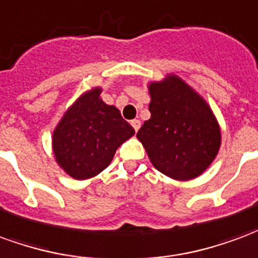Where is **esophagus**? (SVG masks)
<instances>
[{
    "instance_id": "1",
    "label": "esophagus",
    "mask_w": 258,
    "mask_h": 258,
    "mask_svg": "<svg viewBox=\"0 0 258 258\" xmlns=\"http://www.w3.org/2000/svg\"><path fill=\"white\" fill-rule=\"evenodd\" d=\"M131 125L133 126L135 132H138L139 129H140V125H142V123H140V120H139V119H133L132 122H131Z\"/></svg>"
}]
</instances>
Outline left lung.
I'll list each match as a JSON object with an SVG mask.
<instances>
[{
	"label": "left lung",
	"mask_w": 258,
	"mask_h": 258,
	"mask_svg": "<svg viewBox=\"0 0 258 258\" xmlns=\"http://www.w3.org/2000/svg\"><path fill=\"white\" fill-rule=\"evenodd\" d=\"M151 118L138 139L160 172L178 180L199 176L221 144L220 126L202 97L178 76L149 86Z\"/></svg>",
	"instance_id": "8db88e82"
}]
</instances>
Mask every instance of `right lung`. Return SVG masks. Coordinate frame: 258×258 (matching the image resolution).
I'll return each instance as SVG.
<instances>
[{"mask_svg": "<svg viewBox=\"0 0 258 258\" xmlns=\"http://www.w3.org/2000/svg\"><path fill=\"white\" fill-rule=\"evenodd\" d=\"M100 93L101 89H94L83 94L54 131L56 161L75 179L101 172L112 161L116 149L135 135L119 109L104 103Z\"/></svg>", "mask_w": 258, "mask_h": 258, "instance_id": "obj_1", "label": "right lung"}]
</instances>
